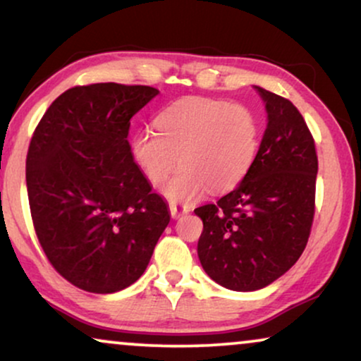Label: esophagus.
Instances as JSON below:
<instances>
[{
	"label": "esophagus",
	"instance_id": "esophagus-1",
	"mask_svg": "<svg viewBox=\"0 0 361 361\" xmlns=\"http://www.w3.org/2000/svg\"><path fill=\"white\" fill-rule=\"evenodd\" d=\"M169 212H171L172 219H180L182 215H185L187 212H189V209H187V207L177 205V204H171L169 205Z\"/></svg>",
	"mask_w": 361,
	"mask_h": 361
}]
</instances>
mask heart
Segmentation results:
<instances>
[{
	"mask_svg": "<svg viewBox=\"0 0 361 361\" xmlns=\"http://www.w3.org/2000/svg\"><path fill=\"white\" fill-rule=\"evenodd\" d=\"M157 131H136L130 140L135 164L174 204H192L207 190L226 192L240 184L259 149V120L241 103L187 97L156 116ZM178 159H175V156Z\"/></svg>",
	"mask_w": 361,
	"mask_h": 361,
	"instance_id": "1",
	"label": "heart"
}]
</instances>
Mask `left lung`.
Returning a JSON list of instances; mask_svg holds the SVG:
<instances>
[{
	"instance_id": "left-lung-1",
	"label": "left lung",
	"mask_w": 361,
	"mask_h": 361,
	"mask_svg": "<svg viewBox=\"0 0 361 361\" xmlns=\"http://www.w3.org/2000/svg\"><path fill=\"white\" fill-rule=\"evenodd\" d=\"M255 88L268 111L255 164L236 189L194 210L204 221L197 245L202 268L231 290L266 288L293 268L315 212L314 137L288 98Z\"/></svg>"
}]
</instances>
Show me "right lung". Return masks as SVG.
Here are the masks:
<instances>
[{
  "instance_id": "obj_1",
  "label": "right lung",
  "mask_w": 361,
  "mask_h": 361,
  "mask_svg": "<svg viewBox=\"0 0 361 361\" xmlns=\"http://www.w3.org/2000/svg\"><path fill=\"white\" fill-rule=\"evenodd\" d=\"M157 93L113 82L68 88L31 137L26 184L37 240L54 269L87 293L136 283L171 220L128 142L130 120Z\"/></svg>"
}]
</instances>
